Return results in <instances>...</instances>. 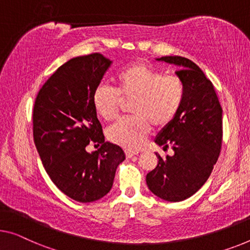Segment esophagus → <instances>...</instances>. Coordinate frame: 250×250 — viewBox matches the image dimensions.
Returning a JSON list of instances; mask_svg holds the SVG:
<instances>
[{
	"label": "esophagus",
	"instance_id": "1",
	"mask_svg": "<svg viewBox=\"0 0 250 250\" xmlns=\"http://www.w3.org/2000/svg\"><path fill=\"white\" fill-rule=\"evenodd\" d=\"M135 155H138V152H133L131 150H125V157L126 158H131Z\"/></svg>",
	"mask_w": 250,
	"mask_h": 250
}]
</instances>
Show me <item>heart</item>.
<instances>
[{
  "instance_id": "heart-1",
  "label": "heart",
  "mask_w": 250,
  "mask_h": 250,
  "mask_svg": "<svg viewBox=\"0 0 250 250\" xmlns=\"http://www.w3.org/2000/svg\"><path fill=\"white\" fill-rule=\"evenodd\" d=\"M117 91L105 85L95 88L92 96L95 112L103 120L117 117L121 101H131V114L106 131L107 139L128 150H138L150 128L164 129L176 118L184 99L183 82L176 75H163L145 62H133L117 75Z\"/></svg>"
}]
</instances>
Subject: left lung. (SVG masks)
Returning a JSON list of instances; mask_svg holds the SVG:
<instances>
[{
    "instance_id": "left-lung-1",
    "label": "left lung",
    "mask_w": 250,
    "mask_h": 250,
    "mask_svg": "<svg viewBox=\"0 0 250 250\" xmlns=\"http://www.w3.org/2000/svg\"><path fill=\"white\" fill-rule=\"evenodd\" d=\"M158 62L177 66L175 72L183 82L184 99L176 118L162 129L155 143L173 149L146 176L148 188L159 199L181 202L206 183L220 154L222 109L214 87L196 64L181 56H165Z\"/></svg>"
}]
</instances>
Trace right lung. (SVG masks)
Listing matches in <instances>:
<instances>
[{"instance_id":"add662e5","label":"right lung","mask_w":250,"mask_h":250,"mask_svg":"<svg viewBox=\"0 0 250 250\" xmlns=\"http://www.w3.org/2000/svg\"><path fill=\"white\" fill-rule=\"evenodd\" d=\"M111 62L99 53L72 58L43 84L33 107V139L44 169L77 202H94L106 195L125 159L120 147L104 139L92 102ZM89 141L102 147L86 152Z\"/></svg>"}]
</instances>
